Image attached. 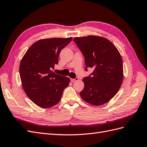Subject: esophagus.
Returning <instances> with one entry per match:
<instances>
[{
	"label": "esophagus",
	"instance_id": "obj_1",
	"mask_svg": "<svg viewBox=\"0 0 147 147\" xmlns=\"http://www.w3.org/2000/svg\"><path fill=\"white\" fill-rule=\"evenodd\" d=\"M79 80L78 78H70V80L72 82H76V81H78Z\"/></svg>",
	"mask_w": 147,
	"mask_h": 147
}]
</instances>
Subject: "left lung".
Returning <instances> with one entry per match:
<instances>
[{
    "instance_id": "1",
    "label": "left lung",
    "mask_w": 147,
    "mask_h": 147,
    "mask_svg": "<svg viewBox=\"0 0 147 147\" xmlns=\"http://www.w3.org/2000/svg\"><path fill=\"white\" fill-rule=\"evenodd\" d=\"M74 41L84 56L87 67L94 69L91 77L83 79L82 98L92 105H103L116 95L124 74L123 60L117 47L109 40L96 35L75 37Z\"/></svg>"
}]
</instances>
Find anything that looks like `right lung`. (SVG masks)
<instances>
[{"label": "right lung", "mask_w": 147, "mask_h": 147, "mask_svg": "<svg viewBox=\"0 0 147 147\" xmlns=\"http://www.w3.org/2000/svg\"><path fill=\"white\" fill-rule=\"evenodd\" d=\"M72 37L38 40L25 53L20 65L22 86L29 98L42 108H50L60 101L70 78L51 70L58 64L62 49Z\"/></svg>", "instance_id": "obj_1"}]
</instances>
